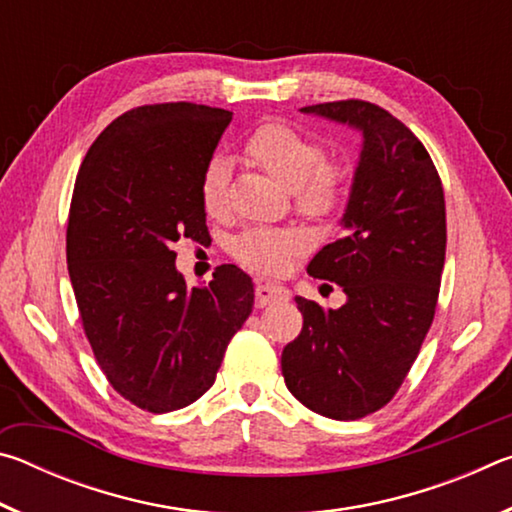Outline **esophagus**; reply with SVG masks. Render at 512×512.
<instances>
[{"mask_svg":"<svg viewBox=\"0 0 512 512\" xmlns=\"http://www.w3.org/2000/svg\"><path fill=\"white\" fill-rule=\"evenodd\" d=\"M287 298V291H284L280 284H271V282H264V284H257L255 287V300H257V307H266V305H273L277 300H284Z\"/></svg>","mask_w":512,"mask_h":512,"instance_id":"1","label":"esophagus"}]
</instances>
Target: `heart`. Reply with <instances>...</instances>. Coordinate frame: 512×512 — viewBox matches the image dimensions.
<instances>
[{"mask_svg": "<svg viewBox=\"0 0 512 512\" xmlns=\"http://www.w3.org/2000/svg\"><path fill=\"white\" fill-rule=\"evenodd\" d=\"M244 153L282 187L291 189L300 212L327 216L339 207L345 187L343 164L323 160V146L293 126L280 121L257 126L246 137ZM228 183L230 162L214 155L201 176V203L210 216H221L228 207ZM305 248L307 235L296 228H248L228 246L237 262L268 273L284 271Z\"/></svg>", "mask_w": 512, "mask_h": 512, "instance_id": "heart-1", "label": "heart"}]
</instances>
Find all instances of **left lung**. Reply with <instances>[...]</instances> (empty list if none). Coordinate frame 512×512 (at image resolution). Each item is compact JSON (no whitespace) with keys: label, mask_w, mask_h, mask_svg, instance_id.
<instances>
[{"label":"left lung","mask_w":512,"mask_h":512,"mask_svg":"<svg viewBox=\"0 0 512 512\" xmlns=\"http://www.w3.org/2000/svg\"><path fill=\"white\" fill-rule=\"evenodd\" d=\"M302 112L357 128L363 149L341 219L345 235L307 266L339 284L348 302L323 309L296 296L305 323L282 352V375L307 409L359 420L393 400L436 314L445 192L427 149L388 110L348 99Z\"/></svg>","instance_id":"8db88e82"}]
</instances>
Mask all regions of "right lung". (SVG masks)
<instances>
[{"instance_id":"add662e5","label":"right lung","mask_w":512,"mask_h":512,"mask_svg":"<svg viewBox=\"0 0 512 512\" xmlns=\"http://www.w3.org/2000/svg\"><path fill=\"white\" fill-rule=\"evenodd\" d=\"M230 119L187 101L133 108L103 128L76 176L69 280L94 359L137 409L178 411L210 391L253 311V280L239 266L189 287L173 250L210 237L201 176Z\"/></svg>"}]
</instances>
